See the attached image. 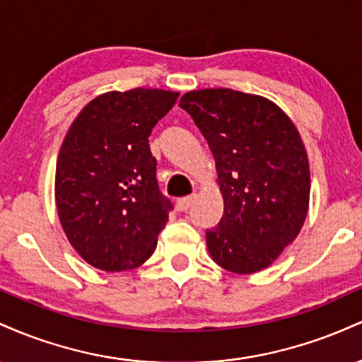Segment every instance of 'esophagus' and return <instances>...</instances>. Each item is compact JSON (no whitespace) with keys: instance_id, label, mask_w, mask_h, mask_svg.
Wrapping results in <instances>:
<instances>
[{"instance_id":"esophagus-1","label":"esophagus","mask_w":362,"mask_h":362,"mask_svg":"<svg viewBox=\"0 0 362 362\" xmlns=\"http://www.w3.org/2000/svg\"><path fill=\"white\" fill-rule=\"evenodd\" d=\"M194 202V195H189V197H182L177 201V209L182 211V213H187L190 209Z\"/></svg>"}]
</instances>
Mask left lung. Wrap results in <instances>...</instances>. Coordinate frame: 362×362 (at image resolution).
<instances>
[{"instance_id": "obj_1", "label": "left lung", "mask_w": 362, "mask_h": 362, "mask_svg": "<svg viewBox=\"0 0 362 362\" xmlns=\"http://www.w3.org/2000/svg\"><path fill=\"white\" fill-rule=\"evenodd\" d=\"M180 107L207 139L224 213L206 243L233 274L267 269L300 235L310 207V163L289 115L269 98L230 88L187 91Z\"/></svg>"}]
</instances>
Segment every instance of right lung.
Segmentation results:
<instances>
[{
    "label": "right lung",
    "mask_w": 362,
    "mask_h": 362,
    "mask_svg": "<svg viewBox=\"0 0 362 362\" xmlns=\"http://www.w3.org/2000/svg\"><path fill=\"white\" fill-rule=\"evenodd\" d=\"M178 91H107L83 107L62 141L56 207L66 238L86 264L105 272L139 267L156 248L172 204L156 182L151 129Z\"/></svg>",
    "instance_id": "add662e5"
}]
</instances>
